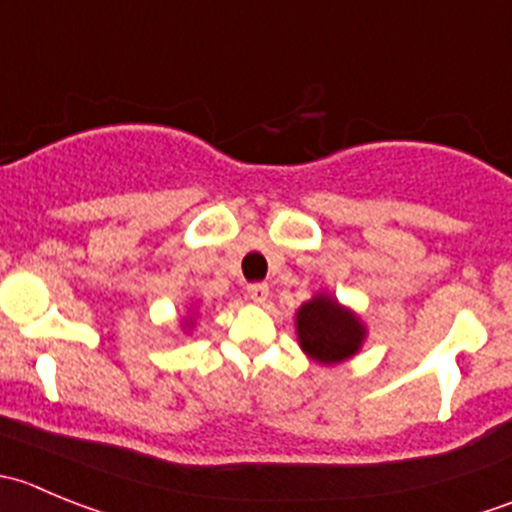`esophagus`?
Here are the masks:
<instances>
[{"mask_svg": "<svg viewBox=\"0 0 512 512\" xmlns=\"http://www.w3.org/2000/svg\"><path fill=\"white\" fill-rule=\"evenodd\" d=\"M247 297L257 304H265L267 297H270V287H267L265 282H255V285L247 287Z\"/></svg>", "mask_w": 512, "mask_h": 512, "instance_id": "obj_1", "label": "esophagus"}]
</instances>
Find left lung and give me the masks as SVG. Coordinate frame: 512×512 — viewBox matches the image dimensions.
Wrapping results in <instances>:
<instances>
[{
	"instance_id": "left-lung-1",
	"label": "left lung",
	"mask_w": 512,
	"mask_h": 512,
	"mask_svg": "<svg viewBox=\"0 0 512 512\" xmlns=\"http://www.w3.org/2000/svg\"><path fill=\"white\" fill-rule=\"evenodd\" d=\"M299 349L322 366L342 364L361 352L369 329L334 294L317 292L294 312Z\"/></svg>"
}]
</instances>
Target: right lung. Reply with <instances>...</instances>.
<instances>
[{
  "label": "right lung",
  "mask_w": 512,
  "mask_h": 512,
  "mask_svg": "<svg viewBox=\"0 0 512 512\" xmlns=\"http://www.w3.org/2000/svg\"><path fill=\"white\" fill-rule=\"evenodd\" d=\"M188 317H183V319H180V327H183V329H188V332H190V329H193L195 327V317H198V304H190V307H188Z\"/></svg>",
  "instance_id": "right-lung-1"
}]
</instances>
